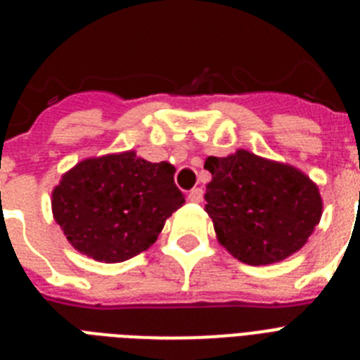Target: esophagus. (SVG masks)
<instances>
[{"label":"esophagus","instance_id":"34e87169","mask_svg":"<svg viewBox=\"0 0 360 360\" xmlns=\"http://www.w3.org/2000/svg\"><path fill=\"white\" fill-rule=\"evenodd\" d=\"M203 200V189L202 187H195V189L189 193V202L200 203Z\"/></svg>","mask_w":360,"mask_h":360}]
</instances>
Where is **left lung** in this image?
Returning a JSON list of instances; mask_svg holds the SVG:
<instances>
[{"instance_id": "left-lung-1", "label": "left lung", "mask_w": 360, "mask_h": 360, "mask_svg": "<svg viewBox=\"0 0 360 360\" xmlns=\"http://www.w3.org/2000/svg\"><path fill=\"white\" fill-rule=\"evenodd\" d=\"M212 180L205 189V212L229 254L247 265L287 259L308 241L323 216L319 187L290 164L238 149L209 157Z\"/></svg>"}]
</instances>
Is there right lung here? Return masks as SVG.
Returning <instances> with one entry per match:
<instances>
[{
  "label": "right lung",
  "mask_w": 360,
  "mask_h": 360,
  "mask_svg": "<svg viewBox=\"0 0 360 360\" xmlns=\"http://www.w3.org/2000/svg\"><path fill=\"white\" fill-rule=\"evenodd\" d=\"M184 203L173 165L153 164L133 149L84 158L52 189V214L66 240L101 263L148 250Z\"/></svg>",
  "instance_id": "add662e5"
}]
</instances>
